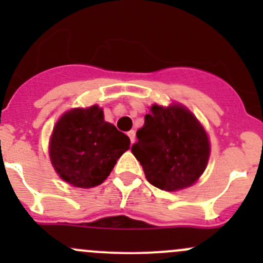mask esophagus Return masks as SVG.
<instances>
[{"instance_id":"34e87169","label":"esophagus","mask_w":263,"mask_h":263,"mask_svg":"<svg viewBox=\"0 0 263 263\" xmlns=\"http://www.w3.org/2000/svg\"><path fill=\"white\" fill-rule=\"evenodd\" d=\"M127 135H128L129 140H131V144H134V142H135V139H136V132H135L134 129H131V131L127 132Z\"/></svg>"}]
</instances>
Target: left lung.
Returning a JSON list of instances; mask_svg holds the SVG:
<instances>
[{"label":"left lung","mask_w":263,"mask_h":263,"mask_svg":"<svg viewBox=\"0 0 263 263\" xmlns=\"http://www.w3.org/2000/svg\"><path fill=\"white\" fill-rule=\"evenodd\" d=\"M131 151L146 179L163 191L190 187L208 165L210 144L196 117L181 105L154 104Z\"/></svg>","instance_id":"obj_1"}]
</instances>
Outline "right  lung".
Segmentation results:
<instances>
[{
	"mask_svg": "<svg viewBox=\"0 0 263 263\" xmlns=\"http://www.w3.org/2000/svg\"><path fill=\"white\" fill-rule=\"evenodd\" d=\"M128 148V136L105 122L98 105L63 115L49 142L55 172L63 181L80 188L103 183Z\"/></svg>",
	"mask_w": 263,
	"mask_h": 263,
	"instance_id": "right-lung-1",
	"label": "right lung"
}]
</instances>
